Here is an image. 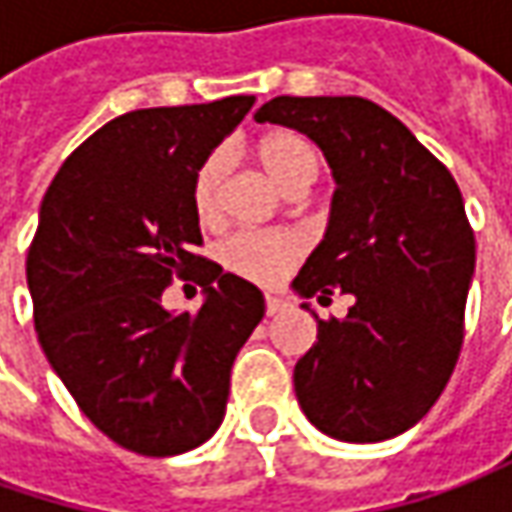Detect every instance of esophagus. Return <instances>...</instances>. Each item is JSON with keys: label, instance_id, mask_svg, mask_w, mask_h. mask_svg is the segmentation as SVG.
<instances>
[{"label": "esophagus", "instance_id": "34e87169", "mask_svg": "<svg viewBox=\"0 0 512 512\" xmlns=\"http://www.w3.org/2000/svg\"><path fill=\"white\" fill-rule=\"evenodd\" d=\"M283 306H286V303H283L278 295H266V315H278Z\"/></svg>", "mask_w": 512, "mask_h": 512}]
</instances>
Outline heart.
I'll use <instances>...</instances> for the list:
<instances>
[{
    "mask_svg": "<svg viewBox=\"0 0 512 512\" xmlns=\"http://www.w3.org/2000/svg\"><path fill=\"white\" fill-rule=\"evenodd\" d=\"M263 171L289 194L306 191L321 171V157L315 145L298 131L280 128L263 134L255 145ZM229 174L226 148H214L200 160L191 174V206L203 226H217L223 220V189ZM303 252V240L289 232H237L220 246L223 266L240 278L272 283L278 280Z\"/></svg>",
    "mask_w": 512,
    "mask_h": 512,
    "instance_id": "obj_1",
    "label": "heart"
}]
</instances>
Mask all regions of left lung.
I'll use <instances>...</instances> for the list:
<instances>
[{"mask_svg": "<svg viewBox=\"0 0 512 512\" xmlns=\"http://www.w3.org/2000/svg\"><path fill=\"white\" fill-rule=\"evenodd\" d=\"M257 123L321 145L338 183L329 229L295 292L352 295L344 321H318L295 364L306 418L338 441L372 444L418 424L444 392L464 341L476 237L453 174L364 97H275ZM309 309V303H303Z\"/></svg>", "mask_w": 512, "mask_h": 512, "instance_id": "obj_1", "label": "left lung"}]
</instances>
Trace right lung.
I'll return each instance as SVG.
<instances>
[{
	"label": "right lung",
	"instance_id": "obj_1",
	"mask_svg": "<svg viewBox=\"0 0 512 512\" xmlns=\"http://www.w3.org/2000/svg\"><path fill=\"white\" fill-rule=\"evenodd\" d=\"M255 97L140 108L94 131L56 171L28 249L36 338L85 418L151 458L209 441L232 364L263 318L255 283L194 255L203 246L191 174ZM174 277L204 286L174 316Z\"/></svg>",
	"mask_w": 512,
	"mask_h": 512
}]
</instances>
